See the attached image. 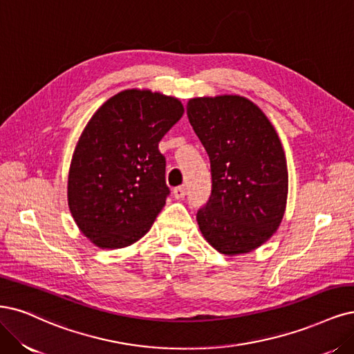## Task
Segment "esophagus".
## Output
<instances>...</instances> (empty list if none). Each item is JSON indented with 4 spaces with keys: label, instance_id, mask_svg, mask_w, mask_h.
<instances>
[{
    "label": "esophagus",
    "instance_id": "esophagus-1",
    "mask_svg": "<svg viewBox=\"0 0 354 354\" xmlns=\"http://www.w3.org/2000/svg\"><path fill=\"white\" fill-rule=\"evenodd\" d=\"M173 196L176 198V199H183L186 196V189L183 187V186H180V187H176L174 190H173Z\"/></svg>",
    "mask_w": 354,
    "mask_h": 354
}]
</instances>
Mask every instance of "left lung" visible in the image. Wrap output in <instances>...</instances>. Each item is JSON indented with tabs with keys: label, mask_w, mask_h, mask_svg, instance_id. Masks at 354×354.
I'll use <instances>...</instances> for the list:
<instances>
[{
	"label": "left lung",
	"mask_w": 354,
	"mask_h": 354,
	"mask_svg": "<svg viewBox=\"0 0 354 354\" xmlns=\"http://www.w3.org/2000/svg\"><path fill=\"white\" fill-rule=\"evenodd\" d=\"M186 111L211 161V198L196 214L203 239L227 256L258 249L278 230L287 206L281 140L245 96L192 98Z\"/></svg>",
	"instance_id": "left-lung-1"
}]
</instances>
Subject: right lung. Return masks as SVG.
Masks as SVG:
<instances>
[{
    "label": "right lung",
    "mask_w": 354,
    "mask_h": 354,
    "mask_svg": "<svg viewBox=\"0 0 354 354\" xmlns=\"http://www.w3.org/2000/svg\"><path fill=\"white\" fill-rule=\"evenodd\" d=\"M183 113L174 96L126 89L88 121L70 162L67 201L95 246L126 248L151 230L169 193L158 143Z\"/></svg>",
    "instance_id": "right-lung-1"
}]
</instances>
